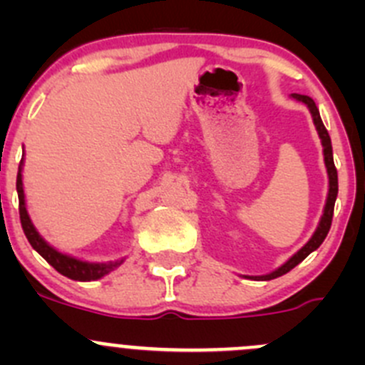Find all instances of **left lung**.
<instances>
[{
	"mask_svg": "<svg viewBox=\"0 0 365 365\" xmlns=\"http://www.w3.org/2000/svg\"><path fill=\"white\" fill-rule=\"evenodd\" d=\"M293 97H295L297 101L304 102V104L307 106L309 111H311V114H312V120H314L316 130H318L319 138H322L323 155H325L327 173H329V197H327L325 212H323L322 220H319L318 230L314 231V235H312L311 240H309L307 244H305L304 247H302L300 251L295 254V256L289 257V259L286 261V263L282 264V267H279L275 272H272V274H268V275H261V277H254V279H261V281H270V279L281 277V275L288 274V272L292 270V268H295L298 263H302V261H304L305 257L309 256V254H311L312 251H316V249H318L319 245L323 244V240H325L327 235H329L330 226H332L334 205H336L337 190H339V185H337V169H336V164H334V155H332V143H330V135H329V132H327L325 125H323L318 108H316L314 101H312L311 97H307V95L293 93Z\"/></svg>",
	"mask_w": 365,
	"mask_h": 365,
	"instance_id": "8db88e82",
	"label": "left lung"
}]
</instances>
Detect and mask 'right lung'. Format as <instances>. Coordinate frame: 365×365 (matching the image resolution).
Segmentation results:
<instances>
[{
	"mask_svg": "<svg viewBox=\"0 0 365 365\" xmlns=\"http://www.w3.org/2000/svg\"><path fill=\"white\" fill-rule=\"evenodd\" d=\"M21 165H23V159H21ZM21 165L19 173H17V196H19V215H21V226L28 238V242L31 244V247L35 249L54 270L60 272L65 277L73 279V281H97V279L104 277L109 272H113L114 268L120 267L123 263V259L120 261H111V263H86V261L76 259V257L67 256V254L58 252L56 249L51 247L46 240L38 235V231L35 230V226L29 220L28 212H26V203H24V190H23V175H21Z\"/></svg>",
	"mask_w": 365,
	"mask_h": 365,
	"instance_id": "add662e5",
	"label": "right lung"
}]
</instances>
